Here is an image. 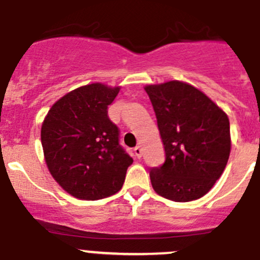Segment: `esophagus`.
I'll use <instances>...</instances> for the list:
<instances>
[{
    "label": "esophagus",
    "mask_w": 260,
    "mask_h": 260,
    "mask_svg": "<svg viewBox=\"0 0 260 260\" xmlns=\"http://www.w3.org/2000/svg\"><path fill=\"white\" fill-rule=\"evenodd\" d=\"M135 155L137 156L138 158L142 157V147H141V146H137V147H135Z\"/></svg>",
    "instance_id": "esophagus-1"
}]
</instances>
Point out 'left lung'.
<instances>
[{"instance_id":"left-lung-1","label":"left lung","mask_w":260,"mask_h":260,"mask_svg":"<svg viewBox=\"0 0 260 260\" xmlns=\"http://www.w3.org/2000/svg\"><path fill=\"white\" fill-rule=\"evenodd\" d=\"M165 162L150 171L152 188L174 202L203 197L220 179L231 150L229 117L205 92L183 81L146 85Z\"/></svg>"}]
</instances>
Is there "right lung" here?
Here are the masks:
<instances>
[{
	"label": "right lung",
	"instance_id": "right-lung-1",
	"mask_svg": "<svg viewBox=\"0 0 260 260\" xmlns=\"http://www.w3.org/2000/svg\"><path fill=\"white\" fill-rule=\"evenodd\" d=\"M119 90L100 82L77 87L57 100L43 120L45 164L72 197L96 201L122 189L133 158L108 117V105Z\"/></svg>",
	"mask_w": 260,
	"mask_h": 260
}]
</instances>
